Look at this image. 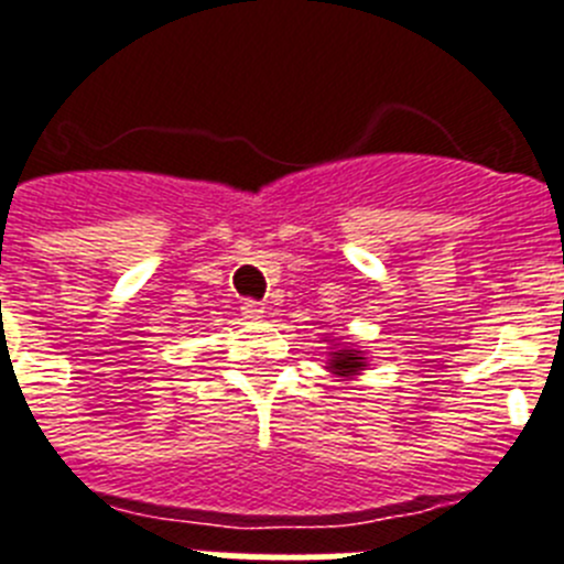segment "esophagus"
<instances>
[{
  "label": "esophagus",
  "mask_w": 564,
  "mask_h": 564,
  "mask_svg": "<svg viewBox=\"0 0 564 564\" xmlns=\"http://www.w3.org/2000/svg\"><path fill=\"white\" fill-rule=\"evenodd\" d=\"M239 311H242V316L246 318H262V313H265V307L259 305L257 299H246V302H242V307H239Z\"/></svg>",
  "instance_id": "esophagus-1"
}]
</instances>
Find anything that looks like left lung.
Segmentation results:
<instances>
[{"label": "left lung", "instance_id": "8db88e82", "mask_svg": "<svg viewBox=\"0 0 564 564\" xmlns=\"http://www.w3.org/2000/svg\"><path fill=\"white\" fill-rule=\"evenodd\" d=\"M330 367L336 370V376H350V372L361 370L364 367L361 350H336L330 358Z\"/></svg>", "mask_w": 564, "mask_h": 564}]
</instances>
